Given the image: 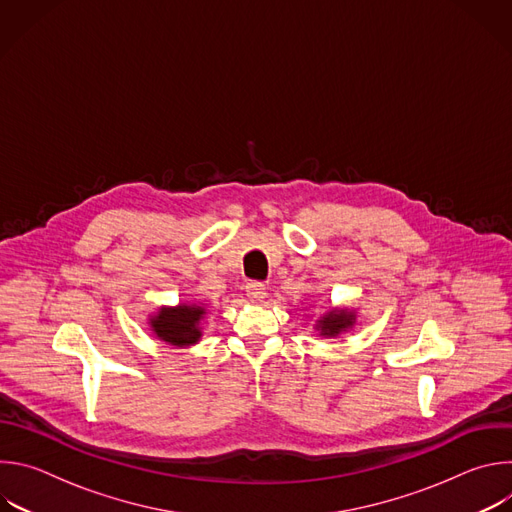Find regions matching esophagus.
Here are the masks:
<instances>
[{"label":"esophagus","instance_id":"34e87169","mask_svg":"<svg viewBox=\"0 0 512 512\" xmlns=\"http://www.w3.org/2000/svg\"><path fill=\"white\" fill-rule=\"evenodd\" d=\"M265 289H267L265 283H261V281H249L247 287H245L247 298H249L251 302H261V300L267 296Z\"/></svg>","mask_w":512,"mask_h":512}]
</instances>
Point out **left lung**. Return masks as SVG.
I'll return each mask as SVG.
<instances>
[{
	"mask_svg": "<svg viewBox=\"0 0 512 512\" xmlns=\"http://www.w3.org/2000/svg\"><path fill=\"white\" fill-rule=\"evenodd\" d=\"M354 322V314L348 310H334L324 320H320V330L324 336H336L342 330L350 328Z\"/></svg>",
	"mask_w": 512,
	"mask_h": 512,
	"instance_id": "left-lung-1",
	"label": "left lung"
}]
</instances>
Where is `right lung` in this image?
Here are the masks:
<instances>
[{"mask_svg": "<svg viewBox=\"0 0 512 512\" xmlns=\"http://www.w3.org/2000/svg\"><path fill=\"white\" fill-rule=\"evenodd\" d=\"M204 314L202 306L162 308V312L152 320V328L158 338L174 346H190L200 338L198 324Z\"/></svg>", "mask_w": 512, "mask_h": 512, "instance_id": "1", "label": "right lung"}]
</instances>
